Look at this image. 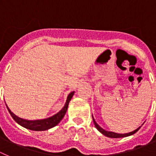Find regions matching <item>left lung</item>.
Segmentation results:
<instances>
[{"mask_svg":"<svg viewBox=\"0 0 156 156\" xmlns=\"http://www.w3.org/2000/svg\"><path fill=\"white\" fill-rule=\"evenodd\" d=\"M92 119H93V123L95 124V127L97 128V130H99V132L102 133L103 135L106 136V137H112V138H119V137H127V136H130V135H132V134H135L137 132V130H139L141 128V127H137L136 130H133L131 132H129V133H126V134H117V133H115V132H112V131H107V130H104V129H102V127H99V125L96 122H95V119L93 118V116H92Z\"/></svg>","mask_w":156,"mask_h":156,"instance_id":"8db88e82","label":"left lung"}]
</instances>
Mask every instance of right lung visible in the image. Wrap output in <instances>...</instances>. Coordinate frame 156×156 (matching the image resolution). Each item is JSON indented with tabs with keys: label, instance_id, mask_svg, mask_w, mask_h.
<instances>
[{
	"label": "right lung",
	"instance_id": "add662e5",
	"mask_svg": "<svg viewBox=\"0 0 156 156\" xmlns=\"http://www.w3.org/2000/svg\"><path fill=\"white\" fill-rule=\"evenodd\" d=\"M75 92H71L69 95H68V98H67V100H66L65 104H64V107L60 110L57 113H56L54 116L48 117V118L43 119V120H25V119H22L17 116L16 115L14 114L9 109H8V110L9 112V113L11 114V116H12V118L15 120V122L19 123V125H21L22 127H25V128L29 129V130H36V131H40V130H48V129L52 128V127H55L56 125H57L60 121L63 119V117L65 115L66 112L68 110V104H69V102L71 101V98L73 97Z\"/></svg>",
	"mask_w": 156,
	"mask_h": 156
}]
</instances>
